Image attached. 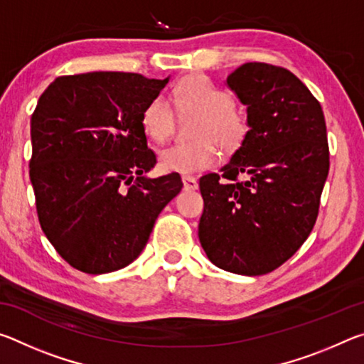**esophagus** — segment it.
Listing matches in <instances>:
<instances>
[{
    "label": "esophagus",
    "instance_id": "esophagus-1",
    "mask_svg": "<svg viewBox=\"0 0 364 364\" xmlns=\"http://www.w3.org/2000/svg\"><path fill=\"white\" fill-rule=\"evenodd\" d=\"M181 180H183L184 189H188V191H194V189H197V186H199V184H197L196 178L191 176V175H183Z\"/></svg>",
    "mask_w": 364,
    "mask_h": 364
}]
</instances>
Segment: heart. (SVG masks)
<instances>
[{
  "instance_id": "1",
  "label": "heart",
  "mask_w": 364,
  "mask_h": 364,
  "mask_svg": "<svg viewBox=\"0 0 364 364\" xmlns=\"http://www.w3.org/2000/svg\"><path fill=\"white\" fill-rule=\"evenodd\" d=\"M171 101L184 112H199L194 122L193 141L175 143L159 154L164 171L194 173L218 162L217 141L225 151L232 152L247 138L249 123L234 107V97L215 85L210 78L194 75L178 83L171 91ZM141 128L149 139L164 143L173 128V109L164 95L154 96L141 112Z\"/></svg>"
}]
</instances>
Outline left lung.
Masks as SVG:
<instances>
[{
    "label": "left lung",
    "instance_id": "obj_1",
    "mask_svg": "<svg viewBox=\"0 0 364 364\" xmlns=\"http://www.w3.org/2000/svg\"><path fill=\"white\" fill-rule=\"evenodd\" d=\"M250 130L221 173L199 188V241L213 264L258 276L279 268L310 236L329 173L321 104L284 67L247 63L228 75Z\"/></svg>",
    "mask_w": 364,
    "mask_h": 364
}]
</instances>
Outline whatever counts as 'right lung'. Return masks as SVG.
<instances>
[{"instance_id": "obj_1", "label": "right lung", "mask_w": 364, "mask_h": 364, "mask_svg": "<svg viewBox=\"0 0 364 364\" xmlns=\"http://www.w3.org/2000/svg\"><path fill=\"white\" fill-rule=\"evenodd\" d=\"M168 78L90 72L58 77L32 114L30 181L40 226L75 269L102 274L143 252L181 176L146 178L157 164L141 112Z\"/></svg>"}]
</instances>
